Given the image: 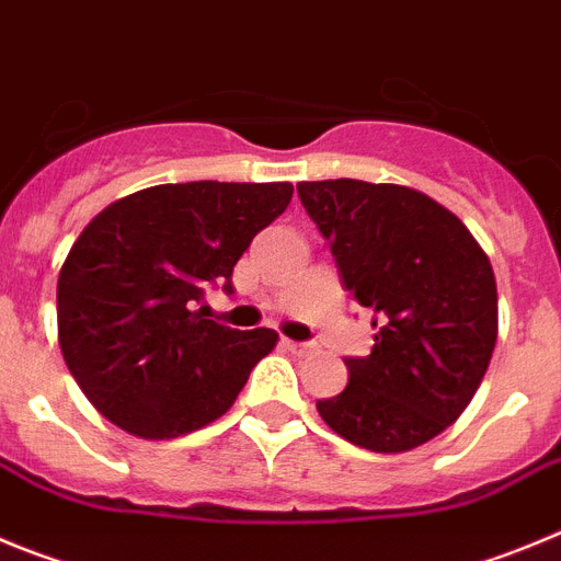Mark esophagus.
<instances>
[{
  "label": "esophagus",
  "instance_id": "34e87169",
  "mask_svg": "<svg viewBox=\"0 0 561 561\" xmlns=\"http://www.w3.org/2000/svg\"><path fill=\"white\" fill-rule=\"evenodd\" d=\"M282 343H285V346H287V350H290V352H299V355H307V352H312V343L290 341V337H282Z\"/></svg>",
  "mask_w": 561,
  "mask_h": 561
}]
</instances>
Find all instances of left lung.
<instances>
[{
  "instance_id": "obj_1",
  "label": "left lung",
  "mask_w": 561,
  "mask_h": 561,
  "mask_svg": "<svg viewBox=\"0 0 561 561\" xmlns=\"http://www.w3.org/2000/svg\"><path fill=\"white\" fill-rule=\"evenodd\" d=\"M343 287L375 312V346L346 357L350 382L318 400L327 425L375 453L413 450L476 397L497 341V285L467 226L411 186L301 181Z\"/></svg>"
}]
</instances>
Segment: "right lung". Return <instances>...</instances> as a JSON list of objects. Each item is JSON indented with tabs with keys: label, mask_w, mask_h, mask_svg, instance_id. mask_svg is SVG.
<instances>
[{
	"label": "right lung",
	"mask_w": 561,
	"mask_h": 561,
	"mask_svg": "<svg viewBox=\"0 0 561 561\" xmlns=\"http://www.w3.org/2000/svg\"><path fill=\"white\" fill-rule=\"evenodd\" d=\"M293 198L287 181L159 184L105 206L58 276V343L80 391L108 422L175 438L234 405L274 330L204 318V293Z\"/></svg>",
	"instance_id": "right-lung-1"
}]
</instances>
